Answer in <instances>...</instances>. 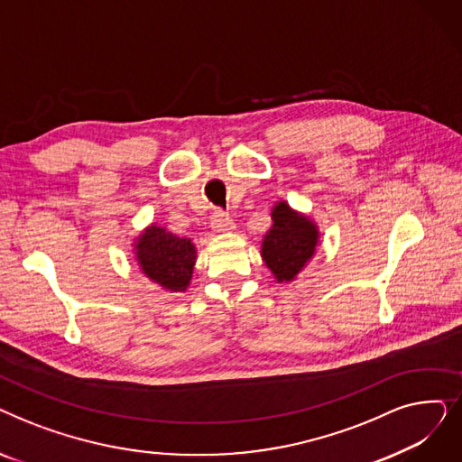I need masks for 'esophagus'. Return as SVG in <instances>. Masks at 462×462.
Instances as JSON below:
<instances>
[{
	"label": "esophagus",
	"instance_id": "obj_1",
	"mask_svg": "<svg viewBox=\"0 0 462 462\" xmlns=\"http://www.w3.org/2000/svg\"><path fill=\"white\" fill-rule=\"evenodd\" d=\"M211 228H213V232H217V234H226V232H232L236 226H234L232 218H230L226 213L215 211L213 217H211Z\"/></svg>",
	"mask_w": 462,
	"mask_h": 462
}]
</instances>
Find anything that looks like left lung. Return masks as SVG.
Returning <instances> with one entry per match:
<instances>
[{
	"mask_svg": "<svg viewBox=\"0 0 462 462\" xmlns=\"http://www.w3.org/2000/svg\"><path fill=\"white\" fill-rule=\"evenodd\" d=\"M270 215L273 225L262 239L260 256L277 284H288L296 281L317 254L320 230L309 215L294 209L286 200H279Z\"/></svg>",
	"mask_w": 462,
	"mask_h": 462,
	"instance_id": "left-lung-1",
	"label": "left lung"
}]
</instances>
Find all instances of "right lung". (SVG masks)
I'll list each match as a JSON object with an SVG mask.
<instances>
[{
    "instance_id": "obj_1",
    "label": "right lung",
    "mask_w": 462,
    "mask_h": 462,
    "mask_svg": "<svg viewBox=\"0 0 462 462\" xmlns=\"http://www.w3.org/2000/svg\"><path fill=\"white\" fill-rule=\"evenodd\" d=\"M138 270L166 292H185L190 284L199 251L189 237H180L155 223L133 241Z\"/></svg>"
}]
</instances>
